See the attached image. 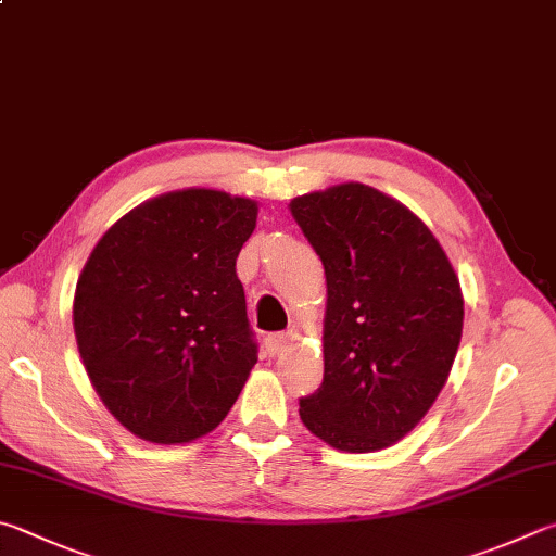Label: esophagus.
<instances>
[{
    "instance_id": "1",
    "label": "esophagus",
    "mask_w": 556,
    "mask_h": 556,
    "mask_svg": "<svg viewBox=\"0 0 556 556\" xmlns=\"http://www.w3.org/2000/svg\"><path fill=\"white\" fill-rule=\"evenodd\" d=\"M287 342H289V338L285 336V332H269V336L265 338L267 355L275 357V355H279V352H285L287 350Z\"/></svg>"
}]
</instances>
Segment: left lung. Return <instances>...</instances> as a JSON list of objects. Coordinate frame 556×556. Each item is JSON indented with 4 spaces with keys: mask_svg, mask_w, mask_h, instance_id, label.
<instances>
[{
    "mask_svg": "<svg viewBox=\"0 0 556 556\" xmlns=\"http://www.w3.org/2000/svg\"><path fill=\"white\" fill-rule=\"evenodd\" d=\"M326 269L323 381L299 399L313 435L342 452L391 447L418 426L462 340L459 279L401 201L348 181L291 199Z\"/></svg>",
    "mask_w": 556,
    "mask_h": 556,
    "instance_id": "obj_1",
    "label": "left lung"
}]
</instances>
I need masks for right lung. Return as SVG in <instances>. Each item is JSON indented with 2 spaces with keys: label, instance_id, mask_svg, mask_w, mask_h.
<instances>
[{
  "label": "right lung",
  "instance_id": "add662e5",
  "mask_svg": "<svg viewBox=\"0 0 556 556\" xmlns=\"http://www.w3.org/2000/svg\"><path fill=\"white\" fill-rule=\"evenodd\" d=\"M257 201L181 189L128 211L77 279L79 357L111 416L160 445L191 442L233 408L257 362L236 260Z\"/></svg>",
  "mask_w": 556,
  "mask_h": 556
}]
</instances>
